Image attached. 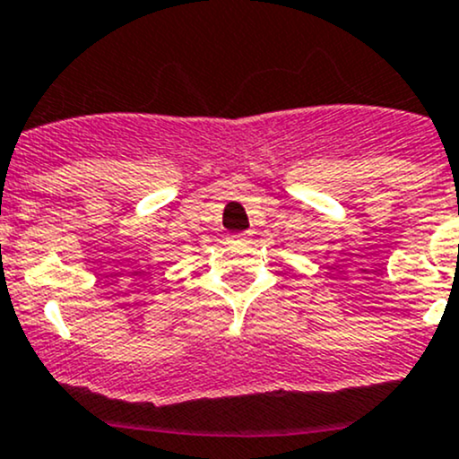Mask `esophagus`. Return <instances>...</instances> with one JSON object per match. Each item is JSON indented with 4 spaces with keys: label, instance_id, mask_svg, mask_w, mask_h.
I'll use <instances>...</instances> for the list:
<instances>
[{
    "label": "esophagus",
    "instance_id": "34e87169",
    "mask_svg": "<svg viewBox=\"0 0 459 459\" xmlns=\"http://www.w3.org/2000/svg\"><path fill=\"white\" fill-rule=\"evenodd\" d=\"M229 239L233 244H247V242H251V233H247V230H244V233H233V235H229Z\"/></svg>",
    "mask_w": 459,
    "mask_h": 459
}]
</instances>
